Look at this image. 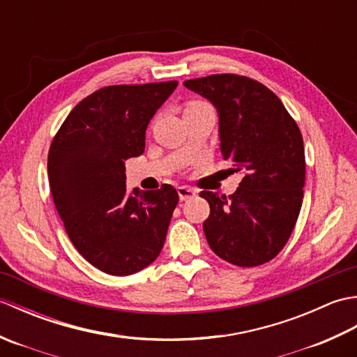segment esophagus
<instances>
[{
	"instance_id": "obj_1",
	"label": "esophagus",
	"mask_w": 357,
	"mask_h": 357,
	"mask_svg": "<svg viewBox=\"0 0 357 357\" xmlns=\"http://www.w3.org/2000/svg\"><path fill=\"white\" fill-rule=\"evenodd\" d=\"M196 193H198V192H196L195 188L188 187V185H181V187H178V195H179V199H181V201L192 199V198H195Z\"/></svg>"
}]
</instances>
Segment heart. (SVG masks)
<instances>
[{
    "mask_svg": "<svg viewBox=\"0 0 357 357\" xmlns=\"http://www.w3.org/2000/svg\"><path fill=\"white\" fill-rule=\"evenodd\" d=\"M204 102H201V101H193V102H190L187 105V109H192V107H196V105H202Z\"/></svg>",
    "mask_w": 357,
    "mask_h": 357,
    "instance_id": "obj_1",
    "label": "heart"
}]
</instances>
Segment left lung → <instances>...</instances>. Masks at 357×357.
<instances>
[{"label":"left lung","instance_id":"left-lung-1","mask_svg":"<svg viewBox=\"0 0 357 357\" xmlns=\"http://www.w3.org/2000/svg\"><path fill=\"white\" fill-rule=\"evenodd\" d=\"M219 113L221 153L244 178L233 195L202 190L210 248L238 267L271 261L290 239L304 199L305 151L298 124L279 98L244 75L187 79Z\"/></svg>","mask_w":357,"mask_h":357}]
</instances>
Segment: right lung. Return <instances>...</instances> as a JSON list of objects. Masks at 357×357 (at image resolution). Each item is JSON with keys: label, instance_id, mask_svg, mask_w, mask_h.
<instances>
[{"label": "right lung", "instance_id": "right-lung-1", "mask_svg": "<svg viewBox=\"0 0 357 357\" xmlns=\"http://www.w3.org/2000/svg\"><path fill=\"white\" fill-rule=\"evenodd\" d=\"M178 81L119 84L75 105L49 149L53 202L79 255L107 275L146 268L162 250L178 192L126 187V159L146 149V128Z\"/></svg>", "mask_w": 357, "mask_h": 357}]
</instances>
